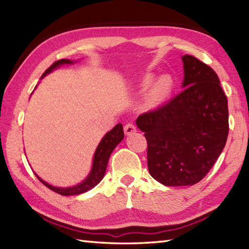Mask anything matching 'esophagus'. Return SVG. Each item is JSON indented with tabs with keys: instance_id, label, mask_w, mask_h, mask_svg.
I'll return each mask as SVG.
<instances>
[{
	"instance_id": "34e87169",
	"label": "esophagus",
	"mask_w": 249,
	"mask_h": 249,
	"mask_svg": "<svg viewBox=\"0 0 249 249\" xmlns=\"http://www.w3.org/2000/svg\"><path fill=\"white\" fill-rule=\"evenodd\" d=\"M136 130H137V128H136V126H135L134 123H127L124 126V131H125L126 135L134 134Z\"/></svg>"
}]
</instances>
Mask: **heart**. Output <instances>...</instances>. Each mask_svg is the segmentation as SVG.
I'll use <instances>...</instances> for the list:
<instances>
[{
  "instance_id": "b5f03b06",
  "label": "heart",
  "mask_w": 249,
  "mask_h": 249,
  "mask_svg": "<svg viewBox=\"0 0 249 249\" xmlns=\"http://www.w3.org/2000/svg\"><path fill=\"white\" fill-rule=\"evenodd\" d=\"M151 78H146L144 80L143 86L144 88H147L150 86L151 83ZM170 88H171V81L170 79L167 78V77H162L160 78V80L157 81V83L155 84L154 89H153V91L150 94V99L152 103H160L161 100L167 96V94L170 91Z\"/></svg>"
}]
</instances>
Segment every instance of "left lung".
Instances as JSON below:
<instances>
[{"instance_id": "left-lung-1", "label": "left lung", "mask_w": 249, "mask_h": 249, "mask_svg": "<svg viewBox=\"0 0 249 249\" xmlns=\"http://www.w3.org/2000/svg\"><path fill=\"white\" fill-rule=\"evenodd\" d=\"M182 92L138 116L151 176L166 186L200 182L223 152L229 133L228 99L212 67L184 55Z\"/></svg>"}]
</instances>
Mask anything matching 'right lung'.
<instances>
[{
  "mask_svg": "<svg viewBox=\"0 0 249 249\" xmlns=\"http://www.w3.org/2000/svg\"><path fill=\"white\" fill-rule=\"evenodd\" d=\"M71 63L72 62L71 60H66V59L56 61L43 73L41 78L45 77L47 73H49L52 70H54V68H56L57 66L63 65V64H71ZM123 138H124V130L122 124L115 125L114 127L109 131V133L106 134L103 140L100 141V143L98 144L96 152H95L93 168H92L91 173H89V176L87 178L86 181H83L81 184L77 185V186L66 187V188L54 187L52 186V185L43 181V179L37 176L36 173L35 176L41 183L45 185V186H47L49 189L53 190L54 193L60 194L62 196H72V195H80V194L86 193L88 190L93 188L94 186H96V185L102 181L105 176L106 169H107V163H108L111 153H112V151L114 150V147L118 145L122 140H123Z\"/></svg>",
  "mask_w": 249,
  "mask_h": 249,
  "instance_id": "add662e5",
  "label": "right lung"
}]
</instances>
